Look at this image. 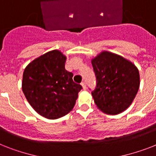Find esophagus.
Instances as JSON below:
<instances>
[{
    "label": "esophagus",
    "mask_w": 156,
    "mask_h": 156,
    "mask_svg": "<svg viewBox=\"0 0 156 156\" xmlns=\"http://www.w3.org/2000/svg\"><path fill=\"white\" fill-rule=\"evenodd\" d=\"M82 87H83V90H86V88H87V87H86V83H82Z\"/></svg>",
    "instance_id": "1"
}]
</instances>
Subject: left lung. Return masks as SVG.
<instances>
[{
	"label": "left lung",
	"instance_id": "left-lung-1",
	"mask_svg": "<svg viewBox=\"0 0 156 156\" xmlns=\"http://www.w3.org/2000/svg\"><path fill=\"white\" fill-rule=\"evenodd\" d=\"M97 85L91 93L100 111L117 115L128 108L140 86L137 66L123 56L102 51L91 59Z\"/></svg>",
	"mask_w": 156,
	"mask_h": 156
}]
</instances>
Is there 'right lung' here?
<instances>
[{"instance_id": "right-lung-1", "label": "right lung", "mask_w": 156, "mask_h": 156, "mask_svg": "<svg viewBox=\"0 0 156 156\" xmlns=\"http://www.w3.org/2000/svg\"><path fill=\"white\" fill-rule=\"evenodd\" d=\"M66 56L57 49L43 54L24 69L22 89L28 103L40 116L54 120L73 110L82 89L65 69Z\"/></svg>"}]
</instances>
